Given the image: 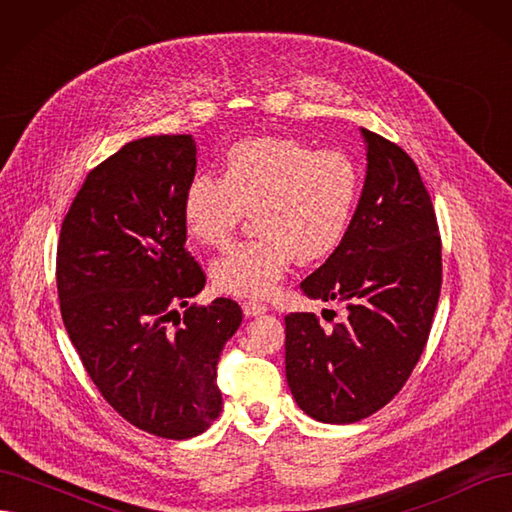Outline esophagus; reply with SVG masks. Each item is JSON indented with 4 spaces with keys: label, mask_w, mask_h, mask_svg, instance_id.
I'll return each mask as SVG.
<instances>
[{
    "label": "esophagus",
    "mask_w": 512,
    "mask_h": 512,
    "mask_svg": "<svg viewBox=\"0 0 512 512\" xmlns=\"http://www.w3.org/2000/svg\"><path fill=\"white\" fill-rule=\"evenodd\" d=\"M241 307H243V314L250 316V318L267 312V305L265 303H258V301H243Z\"/></svg>",
    "instance_id": "34e87169"
}]
</instances>
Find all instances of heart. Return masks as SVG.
Returning a JSON list of instances; mask_svg holds the SVG:
<instances>
[{"instance_id": "obj_1", "label": "heart", "mask_w": 512, "mask_h": 512, "mask_svg": "<svg viewBox=\"0 0 512 512\" xmlns=\"http://www.w3.org/2000/svg\"><path fill=\"white\" fill-rule=\"evenodd\" d=\"M359 198L361 170L348 153L262 136L232 145L220 177L190 179L181 218L194 241L224 247L252 211L258 235L215 260L211 280L220 292L258 299L273 292L294 256L309 262L333 252Z\"/></svg>"}]
</instances>
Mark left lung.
<instances>
[{"mask_svg": "<svg viewBox=\"0 0 512 512\" xmlns=\"http://www.w3.org/2000/svg\"><path fill=\"white\" fill-rule=\"evenodd\" d=\"M363 136L359 207L337 250L301 282L309 299L344 303V318H331V327L309 312L284 318L292 397L305 414L333 425L371 416L404 389L442 286L438 220L414 160L380 134Z\"/></svg>", "mask_w": 512, "mask_h": 512, "instance_id": "obj_1", "label": "left lung"}]
</instances>
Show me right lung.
I'll return each mask as SVG.
<instances>
[{"label":"right lung","instance_id":"obj_1","mask_svg":"<svg viewBox=\"0 0 512 512\" xmlns=\"http://www.w3.org/2000/svg\"><path fill=\"white\" fill-rule=\"evenodd\" d=\"M194 173L190 134L123 145L85 177L57 243L61 318L87 376L119 416L166 440L220 416L218 361L243 318L224 297L190 305L207 282L181 218Z\"/></svg>","mask_w":512,"mask_h":512}]
</instances>
